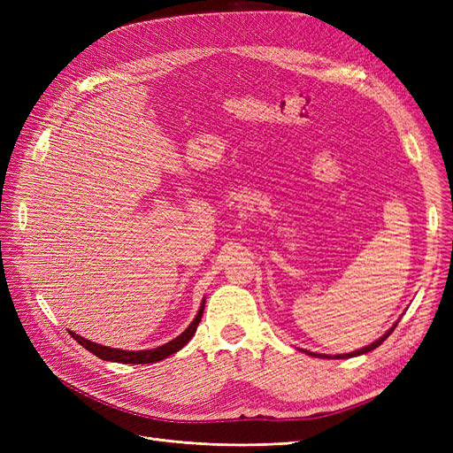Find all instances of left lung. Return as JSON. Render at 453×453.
Here are the masks:
<instances>
[{"label":"left lung","instance_id":"left-lung-1","mask_svg":"<svg viewBox=\"0 0 453 453\" xmlns=\"http://www.w3.org/2000/svg\"><path fill=\"white\" fill-rule=\"evenodd\" d=\"M395 326H396V323L389 328V331L383 334V336H380L378 340H374L372 344L370 346H365V348H361V349H357V351H351V353H340V355H323V353H313V351H308V349H300V351H304L306 355H311V357H326V359H349V357H359V355H365V353H368V351H372V349H376L380 344H383V342H386V338L395 331Z\"/></svg>","mask_w":453,"mask_h":453}]
</instances>
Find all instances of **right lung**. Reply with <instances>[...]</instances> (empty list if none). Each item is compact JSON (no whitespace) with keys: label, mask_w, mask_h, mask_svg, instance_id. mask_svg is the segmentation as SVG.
Listing matches in <instances>:
<instances>
[{"label":"right lung","mask_w":453,"mask_h":453,"mask_svg":"<svg viewBox=\"0 0 453 453\" xmlns=\"http://www.w3.org/2000/svg\"><path fill=\"white\" fill-rule=\"evenodd\" d=\"M203 306H205V298L202 300L200 304V310L196 313V318L193 319V323H190L185 331L166 342L164 346H158V348H153V349H140V351H127V349H115V348H107V346H102V344H96V342H90L83 336H79L75 333L70 331V334L79 342L81 346H83L85 349H88L90 353H94L96 357H100L104 361H113V363H122V365H147V363H158L162 359L170 357V355H173L175 351H180L183 346H187V342L195 336L196 333V326L202 319V313H203Z\"/></svg>","instance_id":"obj_1"}]
</instances>
